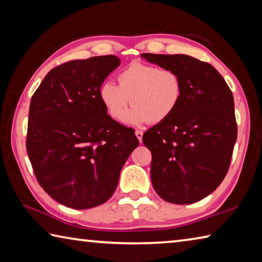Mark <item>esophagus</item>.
Returning <instances> with one entry per match:
<instances>
[{
	"label": "esophagus",
	"instance_id": "esophagus-1",
	"mask_svg": "<svg viewBox=\"0 0 262 262\" xmlns=\"http://www.w3.org/2000/svg\"><path fill=\"white\" fill-rule=\"evenodd\" d=\"M135 135H136V137H137V140H139L140 142L142 141V136H143V133H142L141 130H136L135 132Z\"/></svg>",
	"mask_w": 262,
	"mask_h": 262
}]
</instances>
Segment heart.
<instances>
[{
  "instance_id": "obj_1",
  "label": "heart",
  "mask_w": 262,
  "mask_h": 262,
  "mask_svg": "<svg viewBox=\"0 0 262 262\" xmlns=\"http://www.w3.org/2000/svg\"><path fill=\"white\" fill-rule=\"evenodd\" d=\"M118 82L119 85L101 84L99 99L111 118L121 120L123 117L128 125L165 121L183 98V82L173 69L135 61L119 73ZM129 101L135 106L125 115Z\"/></svg>"
}]
</instances>
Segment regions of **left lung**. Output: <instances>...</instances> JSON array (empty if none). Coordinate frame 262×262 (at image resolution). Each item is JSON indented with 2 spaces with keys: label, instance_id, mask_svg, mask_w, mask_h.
<instances>
[{
  "label": "left lung",
  "instance_id": "left-lung-1",
  "mask_svg": "<svg viewBox=\"0 0 262 262\" xmlns=\"http://www.w3.org/2000/svg\"><path fill=\"white\" fill-rule=\"evenodd\" d=\"M173 69L183 82V98L167 120L145 132L151 151V183L163 200L188 205L214 192L227 176L237 140L232 92L207 62L174 54L141 55Z\"/></svg>",
  "mask_w": 262,
  "mask_h": 262
}]
</instances>
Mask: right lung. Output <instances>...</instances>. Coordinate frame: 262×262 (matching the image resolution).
<instances>
[{
	"mask_svg": "<svg viewBox=\"0 0 262 262\" xmlns=\"http://www.w3.org/2000/svg\"><path fill=\"white\" fill-rule=\"evenodd\" d=\"M120 66L114 55L53 68L32 96L26 150L35 178L61 205L89 209L112 196L139 140L113 120L99 99L105 78Z\"/></svg>",
	"mask_w": 262,
	"mask_h": 262,
	"instance_id": "right-lung-1",
	"label": "right lung"
}]
</instances>
